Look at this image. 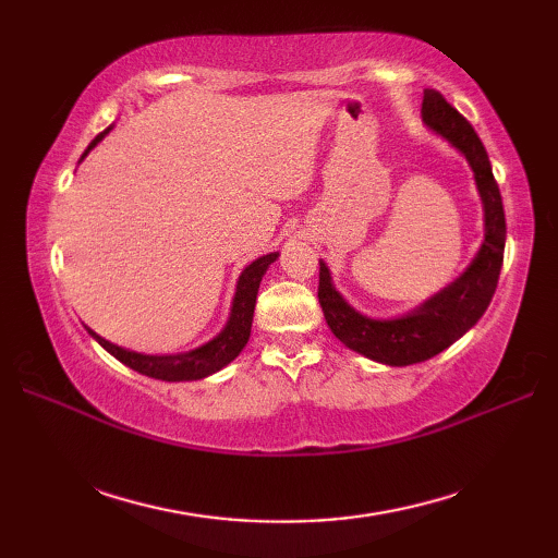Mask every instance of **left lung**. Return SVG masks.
<instances>
[{
  "label": "left lung",
  "mask_w": 558,
  "mask_h": 558,
  "mask_svg": "<svg viewBox=\"0 0 558 558\" xmlns=\"http://www.w3.org/2000/svg\"><path fill=\"white\" fill-rule=\"evenodd\" d=\"M422 120L432 132L441 134L450 146H456L475 172L484 206V242L477 256L448 288L398 318H369L354 312L330 282V270L324 260L318 268V302H322L328 328L342 345L388 366L432 360L434 354L444 352L460 336H465L487 312L504 266L506 216L484 144L465 117L434 88L424 90Z\"/></svg>",
  "instance_id": "8db88e82"
}]
</instances>
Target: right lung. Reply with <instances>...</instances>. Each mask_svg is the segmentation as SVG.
<instances>
[{"instance_id":"1","label":"right lung","mask_w":558,"mask_h":558,"mask_svg":"<svg viewBox=\"0 0 558 558\" xmlns=\"http://www.w3.org/2000/svg\"><path fill=\"white\" fill-rule=\"evenodd\" d=\"M108 132L110 129H105V132H100L96 138H93L86 153L90 148H96ZM86 153H83L81 160L86 158ZM276 258H278V252L266 254V256L256 258L254 264H248L242 270L240 280H236V292L232 300L228 324H225V328L216 338L208 340L206 345H201L196 350L180 352V354H141V352L124 350L120 345H112L110 340L100 338L96 330H90V328H88V333L96 338L100 345L112 354V357H117L126 366H132L134 372L144 374V376L160 378V381H196V378H206L210 374L220 372L222 366H228L236 357V354L244 350L248 336H252L254 306H256L260 278H264V272L268 270V266Z\"/></svg>"}]
</instances>
